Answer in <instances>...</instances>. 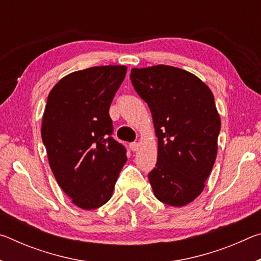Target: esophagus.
I'll return each instance as SVG.
<instances>
[{"label":"esophagus","instance_id":"34e87169","mask_svg":"<svg viewBox=\"0 0 261 261\" xmlns=\"http://www.w3.org/2000/svg\"><path fill=\"white\" fill-rule=\"evenodd\" d=\"M138 148H139V144L138 143H131L130 144V149H131L132 152L138 151Z\"/></svg>","mask_w":261,"mask_h":261}]
</instances>
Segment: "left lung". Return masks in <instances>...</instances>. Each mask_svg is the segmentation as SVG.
<instances>
[{"instance_id":"8db88e82","label":"left lung","mask_w":261,"mask_h":261,"mask_svg":"<svg viewBox=\"0 0 261 261\" xmlns=\"http://www.w3.org/2000/svg\"><path fill=\"white\" fill-rule=\"evenodd\" d=\"M132 85L148 105L158 137V161L148 174L154 196L180 207L202 192L218 153L220 115L210 87L170 65L131 70Z\"/></svg>"}]
</instances>
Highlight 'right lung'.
Returning <instances> with one entry per match:
<instances>
[{
  "label": "right lung",
  "instance_id": "obj_1",
  "mask_svg": "<svg viewBox=\"0 0 261 261\" xmlns=\"http://www.w3.org/2000/svg\"><path fill=\"white\" fill-rule=\"evenodd\" d=\"M126 74L124 65L79 70L51 88L41 137L56 182L79 208L95 210L112 197L126 162L115 140L109 107Z\"/></svg>",
  "mask_w": 261,
  "mask_h": 261
}]
</instances>
